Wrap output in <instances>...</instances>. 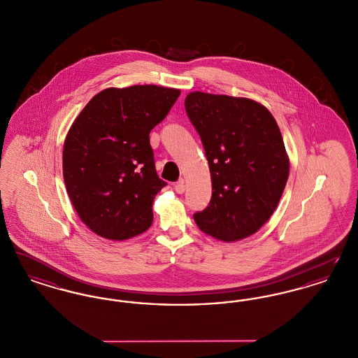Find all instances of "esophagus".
Returning a JSON list of instances; mask_svg holds the SVG:
<instances>
[{
	"label": "esophagus",
	"instance_id": "esophagus-1",
	"mask_svg": "<svg viewBox=\"0 0 358 358\" xmlns=\"http://www.w3.org/2000/svg\"><path fill=\"white\" fill-rule=\"evenodd\" d=\"M185 182H184V180H180L178 182H176V185H174V190L178 193V194H182L184 192H185Z\"/></svg>",
	"mask_w": 358,
	"mask_h": 358
}]
</instances>
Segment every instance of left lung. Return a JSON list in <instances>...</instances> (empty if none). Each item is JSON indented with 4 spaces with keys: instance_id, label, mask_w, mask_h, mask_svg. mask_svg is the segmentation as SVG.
<instances>
[{
    "instance_id": "obj_1",
    "label": "left lung",
    "mask_w": 358,
    "mask_h": 358,
    "mask_svg": "<svg viewBox=\"0 0 358 358\" xmlns=\"http://www.w3.org/2000/svg\"><path fill=\"white\" fill-rule=\"evenodd\" d=\"M187 117L204 146L212 199L193 215L199 228L220 241L256 234L279 204L289 161L273 114L248 98L193 91Z\"/></svg>"
}]
</instances>
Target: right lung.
Here are the masks:
<instances>
[{"mask_svg":"<svg viewBox=\"0 0 358 358\" xmlns=\"http://www.w3.org/2000/svg\"><path fill=\"white\" fill-rule=\"evenodd\" d=\"M181 91L159 85L110 87L73 120L63 148V177L78 216L98 236L126 240L153 222L155 194L166 185L149 134Z\"/></svg>","mask_w":358,"mask_h":358,"instance_id":"obj_1","label":"right lung"}]
</instances>
